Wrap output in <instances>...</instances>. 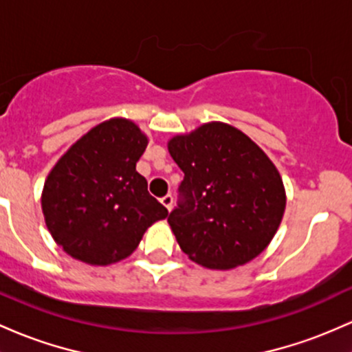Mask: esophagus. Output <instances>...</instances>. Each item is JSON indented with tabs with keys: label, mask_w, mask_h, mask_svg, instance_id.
<instances>
[{
	"label": "esophagus",
	"mask_w": 352,
	"mask_h": 352,
	"mask_svg": "<svg viewBox=\"0 0 352 352\" xmlns=\"http://www.w3.org/2000/svg\"><path fill=\"white\" fill-rule=\"evenodd\" d=\"M160 202L164 204L165 207H167V210H172V206H173V197H172V195L167 194L165 197H162Z\"/></svg>",
	"instance_id": "1"
}]
</instances>
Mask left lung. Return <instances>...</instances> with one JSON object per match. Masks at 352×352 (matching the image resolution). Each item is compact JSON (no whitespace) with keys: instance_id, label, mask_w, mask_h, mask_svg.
Returning a JSON list of instances; mask_svg holds the SVG:
<instances>
[{"instance_id":"1","label":"left lung","mask_w":352,"mask_h":352,"mask_svg":"<svg viewBox=\"0 0 352 352\" xmlns=\"http://www.w3.org/2000/svg\"><path fill=\"white\" fill-rule=\"evenodd\" d=\"M184 172L168 223L180 249L208 269L257 257L283 220L285 190L276 165L227 123L212 122L168 142Z\"/></svg>"}]
</instances>
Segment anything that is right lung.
<instances>
[{
  "instance_id": "add662e5",
  "label": "right lung",
  "mask_w": 352,
  "mask_h": 352,
  "mask_svg": "<svg viewBox=\"0 0 352 352\" xmlns=\"http://www.w3.org/2000/svg\"><path fill=\"white\" fill-rule=\"evenodd\" d=\"M146 137L133 122L111 118L69 146L41 195L45 222L58 245L91 265L129 257L145 230L168 210L137 172Z\"/></svg>"
}]
</instances>
